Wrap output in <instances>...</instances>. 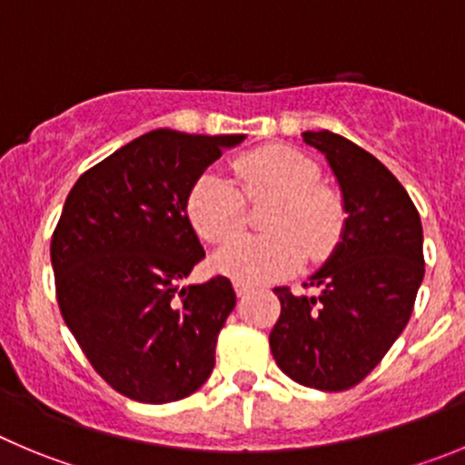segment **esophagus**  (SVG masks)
I'll return each instance as SVG.
<instances>
[{"label":"esophagus","instance_id":"1","mask_svg":"<svg viewBox=\"0 0 465 465\" xmlns=\"http://www.w3.org/2000/svg\"><path fill=\"white\" fill-rule=\"evenodd\" d=\"M233 289H236V296H247V293L252 292V286L250 284H241V282H236V284H233Z\"/></svg>","mask_w":465,"mask_h":465}]
</instances>
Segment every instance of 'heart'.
<instances>
[{
  "mask_svg": "<svg viewBox=\"0 0 465 465\" xmlns=\"http://www.w3.org/2000/svg\"><path fill=\"white\" fill-rule=\"evenodd\" d=\"M233 173L241 193L215 173H202L185 199L194 232L213 245H224L242 231L246 198L273 199L264 216L269 233L224 247L215 257L220 272L241 284H263L296 272L305 252L321 259L335 250L344 232V206L337 193L319 183V164L302 151L259 146L233 160Z\"/></svg>",
  "mask_w": 465,
  "mask_h": 465,
  "instance_id": "obj_1",
  "label": "heart"
}]
</instances>
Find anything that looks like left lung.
Returning a JSON list of instances; mask_svg holds the SVG:
<instances>
[{
  "instance_id": "obj_1",
  "label": "left lung",
  "mask_w": 465,
  "mask_h": 465,
  "mask_svg": "<svg viewBox=\"0 0 465 465\" xmlns=\"http://www.w3.org/2000/svg\"><path fill=\"white\" fill-rule=\"evenodd\" d=\"M302 140L331 164L344 197L340 245L310 282L314 296L277 286L271 353L289 379L323 392L358 385L403 332L424 277L422 223L388 167L331 130Z\"/></svg>"
}]
</instances>
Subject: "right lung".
I'll return each mask as SVG.
<instances>
[{
  "label": "right lung",
  "mask_w": 465,
  "mask_h": 465,
  "mask_svg": "<svg viewBox=\"0 0 465 465\" xmlns=\"http://www.w3.org/2000/svg\"><path fill=\"white\" fill-rule=\"evenodd\" d=\"M245 134L151 130L82 173L52 233L56 301L73 337L116 392L169 403L202 388L236 307L227 277L179 289L202 262L185 199Z\"/></svg>",
  "instance_id": "right-lung-1"
}]
</instances>
